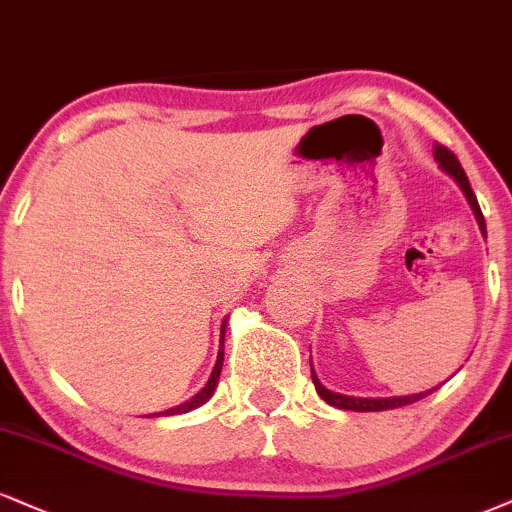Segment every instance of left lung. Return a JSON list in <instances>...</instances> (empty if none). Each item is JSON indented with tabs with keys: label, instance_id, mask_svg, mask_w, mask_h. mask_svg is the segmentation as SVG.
Listing matches in <instances>:
<instances>
[{
	"label": "left lung",
	"instance_id": "8db88e82",
	"mask_svg": "<svg viewBox=\"0 0 512 512\" xmlns=\"http://www.w3.org/2000/svg\"><path fill=\"white\" fill-rule=\"evenodd\" d=\"M434 159H437L441 170H446V173H449L451 178L458 182V187L463 189L465 199H468V204L472 206V213H475V218H477L479 230H482V235L487 237V223H484L482 208H479V204H477V197H475V192H472L468 175H465V170L460 168V161L456 159V154L446 149L444 144H434ZM311 377H313L315 391H318V394H320V399L327 401V403H330V406H334V408H342V410H361V413H368V410H391V408L408 406V403L420 401L422 396L432 394V391L437 389V387H434V389H430V391H420V394H413V396H394V399H356V396L334 394V391L325 389L323 384H320L318 377H315L313 365H311Z\"/></svg>",
	"mask_w": 512,
	"mask_h": 512
}]
</instances>
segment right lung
Returning a JSON list of instances; mask_svg holds the SVG:
<instances>
[{
  "label": "right lung",
  "instance_id": "add662e5",
  "mask_svg": "<svg viewBox=\"0 0 512 512\" xmlns=\"http://www.w3.org/2000/svg\"><path fill=\"white\" fill-rule=\"evenodd\" d=\"M225 320H223V327H220V349H218V358H216V365H213V372L211 377H208L206 387L199 391L197 396H192L187 403H182V406H175L170 410H163V413H156V415H178V413H187V410H194L199 408L201 403H206L208 399L213 396V391H216V384H218V377H220V370H223V353H225Z\"/></svg>",
  "mask_w": 512,
  "mask_h": 512
}]
</instances>
